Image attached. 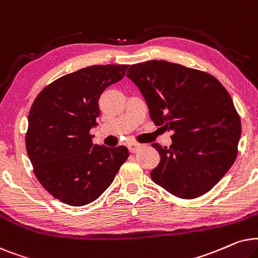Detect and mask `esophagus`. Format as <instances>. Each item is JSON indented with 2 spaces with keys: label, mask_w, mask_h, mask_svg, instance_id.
<instances>
[{
  "label": "esophagus",
  "mask_w": 258,
  "mask_h": 258,
  "mask_svg": "<svg viewBox=\"0 0 258 258\" xmlns=\"http://www.w3.org/2000/svg\"><path fill=\"white\" fill-rule=\"evenodd\" d=\"M127 149H128V151L131 153H136L137 151H139L140 149H142V145L138 143H130L128 145H127Z\"/></svg>",
  "instance_id": "34e87169"
}]
</instances>
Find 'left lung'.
<instances>
[{
  "mask_svg": "<svg viewBox=\"0 0 258 258\" xmlns=\"http://www.w3.org/2000/svg\"><path fill=\"white\" fill-rule=\"evenodd\" d=\"M127 77L138 86L154 125L171 131L172 145L160 154L151 178L181 199L211 190L238 152L241 118L221 82L207 72L164 60L132 64Z\"/></svg>",
  "mask_w": 258,
  "mask_h": 258,
  "instance_id": "8db88e82",
  "label": "left lung"
}]
</instances>
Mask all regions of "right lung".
Listing matches in <instances>:
<instances>
[{
	"mask_svg": "<svg viewBox=\"0 0 258 258\" xmlns=\"http://www.w3.org/2000/svg\"><path fill=\"white\" fill-rule=\"evenodd\" d=\"M128 64H95L63 75L37 94L28 114L26 149L37 180L72 207L98 199L128 158L125 146L92 143L99 99L125 77Z\"/></svg>",
	"mask_w": 258,
	"mask_h": 258,
	"instance_id": "obj_1",
	"label": "right lung"
}]
</instances>
